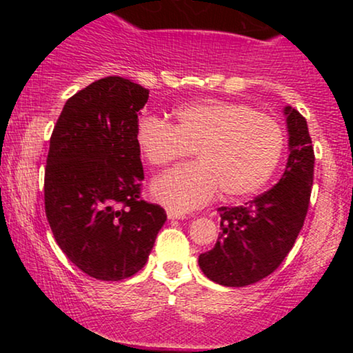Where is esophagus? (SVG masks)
I'll return each mask as SVG.
<instances>
[{"instance_id":"1","label":"esophagus","mask_w":353,"mask_h":353,"mask_svg":"<svg viewBox=\"0 0 353 353\" xmlns=\"http://www.w3.org/2000/svg\"><path fill=\"white\" fill-rule=\"evenodd\" d=\"M168 217L171 219V221H176V219H184L185 216L182 212H177V210H172V209H168Z\"/></svg>"}]
</instances>
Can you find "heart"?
Listing matches in <instances>:
<instances>
[{
	"label": "heart",
	"instance_id": "heart-1",
	"mask_svg": "<svg viewBox=\"0 0 353 353\" xmlns=\"http://www.w3.org/2000/svg\"><path fill=\"white\" fill-rule=\"evenodd\" d=\"M137 121L134 139L145 163L163 168L197 152L201 163L182 165L152 182L154 199L177 212L202 208L222 189L229 199L252 196L272 177L283 152L282 125L252 106L194 101L174 112Z\"/></svg>",
	"mask_w": 353,
	"mask_h": 353
}]
</instances>
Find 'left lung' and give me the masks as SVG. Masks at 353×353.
I'll return each mask as SVG.
<instances>
[{
	"label": "left lung",
	"mask_w": 353,
	"mask_h": 353,
	"mask_svg": "<svg viewBox=\"0 0 353 353\" xmlns=\"http://www.w3.org/2000/svg\"><path fill=\"white\" fill-rule=\"evenodd\" d=\"M289 131V159L277 184L239 208H219L221 232L201 270L212 282L244 287L282 264L301 232L314 184V148L307 121L297 109H283Z\"/></svg>",
	"instance_id": "1"
}]
</instances>
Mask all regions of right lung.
Masks as SVG:
<instances>
[{"mask_svg": "<svg viewBox=\"0 0 353 353\" xmlns=\"http://www.w3.org/2000/svg\"><path fill=\"white\" fill-rule=\"evenodd\" d=\"M149 89L108 76L64 104L44 171V209L56 242L98 281H123L148 262L165 210L141 199L134 132Z\"/></svg>", "mask_w": 353, "mask_h": 353, "instance_id": "obj_1", "label": "right lung"}]
</instances>
